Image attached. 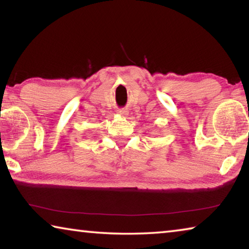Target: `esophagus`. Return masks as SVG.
I'll list each match as a JSON object with an SVG mask.
<instances>
[{
    "label": "esophagus",
    "instance_id": "esophagus-1",
    "mask_svg": "<svg viewBox=\"0 0 249 249\" xmlns=\"http://www.w3.org/2000/svg\"><path fill=\"white\" fill-rule=\"evenodd\" d=\"M119 113L121 115H127V111H126V109H124V108L119 109Z\"/></svg>",
    "mask_w": 249,
    "mask_h": 249
}]
</instances>
